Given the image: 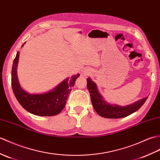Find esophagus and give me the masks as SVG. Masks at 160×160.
<instances>
[{
	"instance_id": "obj_1",
	"label": "esophagus",
	"mask_w": 160,
	"mask_h": 160,
	"mask_svg": "<svg viewBox=\"0 0 160 160\" xmlns=\"http://www.w3.org/2000/svg\"><path fill=\"white\" fill-rule=\"evenodd\" d=\"M87 73H89V72H87Z\"/></svg>"
}]
</instances>
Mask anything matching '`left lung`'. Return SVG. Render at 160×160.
I'll return each instance as SVG.
<instances>
[{
    "mask_svg": "<svg viewBox=\"0 0 160 160\" xmlns=\"http://www.w3.org/2000/svg\"><path fill=\"white\" fill-rule=\"evenodd\" d=\"M87 88L90 93L92 106L96 112L100 116L104 118H123L138 110L146 102L147 98L138 100L131 105L120 106L118 105H111L103 99L99 93L97 86L90 78L87 79Z\"/></svg>",
    "mask_w": 160,
    "mask_h": 160,
    "instance_id": "8db88e82",
    "label": "left lung"
}]
</instances>
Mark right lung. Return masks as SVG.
Here are the masks:
<instances>
[{"label": "right lung", "instance_id": "obj_1", "mask_svg": "<svg viewBox=\"0 0 160 160\" xmlns=\"http://www.w3.org/2000/svg\"><path fill=\"white\" fill-rule=\"evenodd\" d=\"M18 58L19 52L13 61L12 71V87L18 102L28 112L38 116L49 117L60 113L64 108L68 95L80 74L67 78L47 93L29 94L22 88L18 82L16 72Z\"/></svg>", "mask_w": 160, "mask_h": 160}]
</instances>
